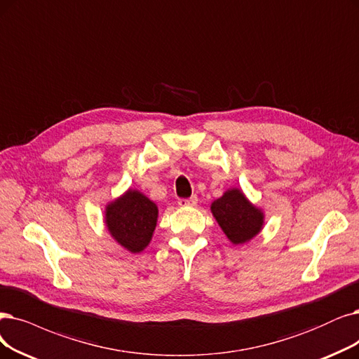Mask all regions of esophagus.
<instances>
[{"label": "esophagus", "mask_w": 359, "mask_h": 359, "mask_svg": "<svg viewBox=\"0 0 359 359\" xmlns=\"http://www.w3.org/2000/svg\"><path fill=\"white\" fill-rule=\"evenodd\" d=\"M178 205L180 206H196L197 205V196H191L190 198H180Z\"/></svg>", "instance_id": "34e87169"}]
</instances>
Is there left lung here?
Instances as JSON below:
<instances>
[{
  "label": "left lung",
  "instance_id": "left-lung-1",
  "mask_svg": "<svg viewBox=\"0 0 359 359\" xmlns=\"http://www.w3.org/2000/svg\"><path fill=\"white\" fill-rule=\"evenodd\" d=\"M210 212L233 245H245L261 233L262 209L255 206L240 189H229L210 205Z\"/></svg>",
  "mask_w": 359,
  "mask_h": 359
}]
</instances>
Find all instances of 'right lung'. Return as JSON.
Segmentation results:
<instances>
[{
  "instance_id": "right-lung-1",
  "label": "right lung",
  "mask_w": 359,
  "mask_h": 359,
  "mask_svg": "<svg viewBox=\"0 0 359 359\" xmlns=\"http://www.w3.org/2000/svg\"><path fill=\"white\" fill-rule=\"evenodd\" d=\"M159 209L138 190H126L106 206L104 222L110 236L131 253L144 250L153 237Z\"/></svg>"
}]
</instances>
